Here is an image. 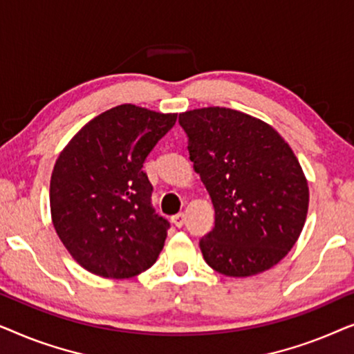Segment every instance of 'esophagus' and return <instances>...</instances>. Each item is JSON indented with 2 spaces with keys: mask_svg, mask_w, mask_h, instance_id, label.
Wrapping results in <instances>:
<instances>
[{
  "mask_svg": "<svg viewBox=\"0 0 354 354\" xmlns=\"http://www.w3.org/2000/svg\"><path fill=\"white\" fill-rule=\"evenodd\" d=\"M172 222L176 227H183V224H185V214H183V212H178V214L172 216Z\"/></svg>",
  "mask_w": 354,
  "mask_h": 354,
  "instance_id": "34e87169",
  "label": "esophagus"
}]
</instances>
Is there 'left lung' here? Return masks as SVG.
Listing matches in <instances>:
<instances>
[{
	"label": "left lung",
	"instance_id": "1",
	"mask_svg": "<svg viewBox=\"0 0 354 354\" xmlns=\"http://www.w3.org/2000/svg\"><path fill=\"white\" fill-rule=\"evenodd\" d=\"M193 169L214 205V229L200 241L209 268L250 277L280 263L308 216L309 188L293 149L277 130L241 111H185Z\"/></svg>",
	"mask_w": 354,
	"mask_h": 354
}]
</instances>
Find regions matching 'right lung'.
Listing matches in <instances>:
<instances>
[{
	"label": "right lung",
	"mask_w": 354,
	"mask_h": 354,
	"mask_svg": "<svg viewBox=\"0 0 354 354\" xmlns=\"http://www.w3.org/2000/svg\"><path fill=\"white\" fill-rule=\"evenodd\" d=\"M176 120V113L115 106L86 122L57 156L51 221L88 272L130 279L156 263L169 222L154 214L153 187L142 167Z\"/></svg>",
	"instance_id": "add662e5"
}]
</instances>
